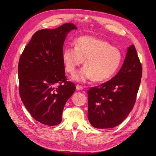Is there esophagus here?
<instances>
[{
  "instance_id": "1",
  "label": "esophagus",
  "mask_w": 156,
  "mask_h": 156,
  "mask_svg": "<svg viewBox=\"0 0 156 156\" xmlns=\"http://www.w3.org/2000/svg\"><path fill=\"white\" fill-rule=\"evenodd\" d=\"M76 88L77 90H83V87L82 86L80 85H76Z\"/></svg>"
}]
</instances>
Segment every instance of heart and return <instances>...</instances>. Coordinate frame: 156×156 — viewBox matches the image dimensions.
<instances>
[{"mask_svg": "<svg viewBox=\"0 0 156 156\" xmlns=\"http://www.w3.org/2000/svg\"><path fill=\"white\" fill-rule=\"evenodd\" d=\"M65 69L70 74L83 62L84 66L73 79L85 81L91 79L101 82L111 78L119 68L122 54L117 47L102 39L92 36H82L76 39L75 47H66L62 54Z\"/></svg>", "mask_w": 156, "mask_h": 156, "instance_id": "b5f03b06", "label": "heart"}]
</instances>
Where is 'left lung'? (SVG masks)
Returning <instances> with one entry per match:
<instances>
[{
	"instance_id": "left-lung-1",
	"label": "left lung",
	"mask_w": 156,
	"mask_h": 156,
	"mask_svg": "<svg viewBox=\"0 0 156 156\" xmlns=\"http://www.w3.org/2000/svg\"><path fill=\"white\" fill-rule=\"evenodd\" d=\"M142 75V64L132 45L117 75L87 92L88 118L92 126L112 128L125 120L134 107Z\"/></svg>"
}]
</instances>
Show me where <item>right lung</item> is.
I'll list each match as a JSON object with an SVG mask.
<instances>
[{"label":"right lung","mask_w":156,"mask_h":156,"mask_svg":"<svg viewBox=\"0 0 156 156\" xmlns=\"http://www.w3.org/2000/svg\"><path fill=\"white\" fill-rule=\"evenodd\" d=\"M73 29L77 27L68 23L55 29L37 31L20 56L21 101L32 117L45 125L61 123L65 104L75 91V84L65 76L62 57L66 36Z\"/></svg>","instance_id":"add662e5"}]
</instances>
